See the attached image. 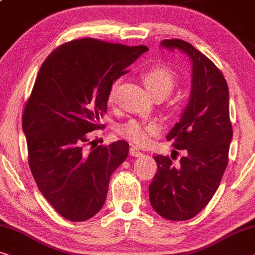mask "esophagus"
<instances>
[{"label":"esophagus","mask_w":255,"mask_h":255,"mask_svg":"<svg viewBox=\"0 0 255 255\" xmlns=\"http://www.w3.org/2000/svg\"><path fill=\"white\" fill-rule=\"evenodd\" d=\"M129 153H130V156L132 157H139L142 155V151L138 148H136V146H130V149H129Z\"/></svg>","instance_id":"34e87169"}]
</instances>
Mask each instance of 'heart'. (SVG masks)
I'll return each mask as SVG.
<instances>
[{"instance_id":"obj_1","label":"heart","mask_w":255,"mask_h":255,"mask_svg":"<svg viewBox=\"0 0 255 255\" xmlns=\"http://www.w3.org/2000/svg\"><path fill=\"white\" fill-rule=\"evenodd\" d=\"M143 82L146 90L152 97L163 96L164 98L174 90L178 78L173 71L165 67H152L148 70L143 71ZM118 83L111 85L109 92V103L112 104L116 100ZM158 130L153 123H143V121L131 119L118 126V132L123 137L129 139L138 145L146 144L151 136Z\"/></svg>"}]
</instances>
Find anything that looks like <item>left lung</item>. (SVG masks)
<instances>
[{
    "mask_svg": "<svg viewBox=\"0 0 255 255\" xmlns=\"http://www.w3.org/2000/svg\"><path fill=\"white\" fill-rule=\"evenodd\" d=\"M160 46L189 57L192 88L180 119L166 136L184 156L175 163L173 157L153 156L158 171L149 198L160 216L186 221L209 203L227 168L232 141L229 88L220 69L189 42L166 39Z\"/></svg>",
    "mask_w": 255,
    "mask_h": 255,
    "instance_id": "left-lung-1",
    "label": "left lung"
}]
</instances>
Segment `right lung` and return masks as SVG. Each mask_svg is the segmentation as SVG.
I'll use <instances>...</instances> for the list:
<instances>
[{
    "label": "right lung",
    "instance_id": "1",
    "mask_svg": "<svg viewBox=\"0 0 255 255\" xmlns=\"http://www.w3.org/2000/svg\"><path fill=\"white\" fill-rule=\"evenodd\" d=\"M146 51L84 38L61 45L41 64L23 131L39 191L67 220L87 221L102 209L111 175L127 158L126 141L83 148L88 132L102 128L111 85Z\"/></svg>",
    "mask_w": 255,
    "mask_h": 255
}]
</instances>
